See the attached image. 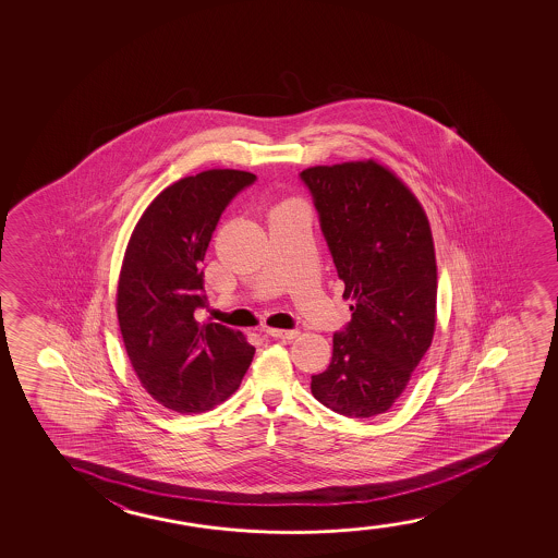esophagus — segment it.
<instances>
[{"instance_id": "esophagus-1", "label": "esophagus", "mask_w": 558, "mask_h": 558, "mask_svg": "<svg viewBox=\"0 0 558 558\" xmlns=\"http://www.w3.org/2000/svg\"><path fill=\"white\" fill-rule=\"evenodd\" d=\"M265 331H267L268 336L276 337V339H295L299 336V329L267 328Z\"/></svg>"}]
</instances>
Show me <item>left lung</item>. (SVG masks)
Segmentation results:
<instances>
[{
    "label": "left lung",
    "mask_w": 558,
    "mask_h": 558,
    "mask_svg": "<svg viewBox=\"0 0 558 558\" xmlns=\"http://www.w3.org/2000/svg\"><path fill=\"white\" fill-rule=\"evenodd\" d=\"M351 322L333 336L314 398L347 417H374L397 402L425 356L436 316V259L427 215L405 184L375 161L316 166L299 173Z\"/></svg>",
    "instance_id": "8db88e82"
}]
</instances>
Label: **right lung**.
I'll return each instance as SVG.
<instances>
[{
    "label": "right lung",
    "mask_w": 558,
    "mask_h": 558,
    "mask_svg": "<svg viewBox=\"0 0 558 558\" xmlns=\"http://www.w3.org/2000/svg\"><path fill=\"white\" fill-rule=\"evenodd\" d=\"M257 177L211 169L160 192L131 234L118 283L123 344L146 392L179 413L206 412L234 392L255 347L194 318L207 305L202 260L230 202Z\"/></svg>",
    "instance_id": "1"
}]
</instances>
